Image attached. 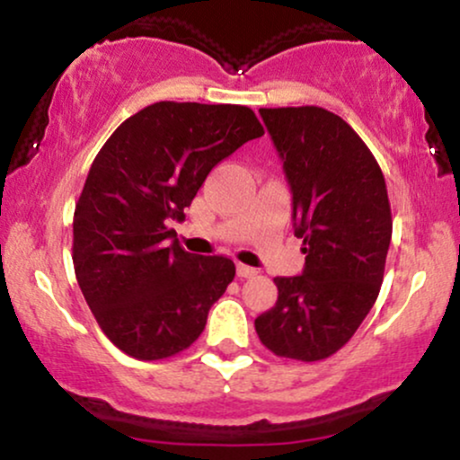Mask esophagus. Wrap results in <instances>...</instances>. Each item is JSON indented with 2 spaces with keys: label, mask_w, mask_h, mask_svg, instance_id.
<instances>
[{
  "label": "esophagus",
  "mask_w": 460,
  "mask_h": 460,
  "mask_svg": "<svg viewBox=\"0 0 460 460\" xmlns=\"http://www.w3.org/2000/svg\"><path fill=\"white\" fill-rule=\"evenodd\" d=\"M235 272H237V277H240V279H251V277H255V274H257L255 268L244 266V263H237Z\"/></svg>",
  "instance_id": "34e87169"
}]
</instances>
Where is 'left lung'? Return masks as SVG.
<instances>
[{
	"label": "left lung",
	"mask_w": 460,
	"mask_h": 460,
	"mask_svg": "<svg viewBox=\"0 0 460 460\" xmlns=\"http://www.w3.org/2000/svg\"><path fill=\"white\" fill-rule=\"evenodd\" d=\"M292 190L298 277H277L279 298L255 320L277 357L320 361L355 335L381 292L392 208L378 162L357 131L315 105L261 108Z\"/></svg>",
	"instance_id": "1"
}]
</instances>
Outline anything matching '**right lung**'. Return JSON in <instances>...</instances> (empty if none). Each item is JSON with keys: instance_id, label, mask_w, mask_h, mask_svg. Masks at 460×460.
Returning a JSON list of instances; mask_svg holds the SVG:
<instances>
[{"instance_id": "obj_1", "label": "right lung", "mask_w": 460, "mask_h": 460, "mask_svg": "<svg viewBox=\"0 0 460 460\" xmlns=\"http://www.w3.org/2000/svg\"><path fill=\"white\" fill-rule=\"evenodd\" d=\"M263 136L246 105L160 102L120 123L94 157L73 216V266L94 320L125 355L186 350L234 281L226 257L175 240L218 162Z\"/></svg>"}]
</instances>
